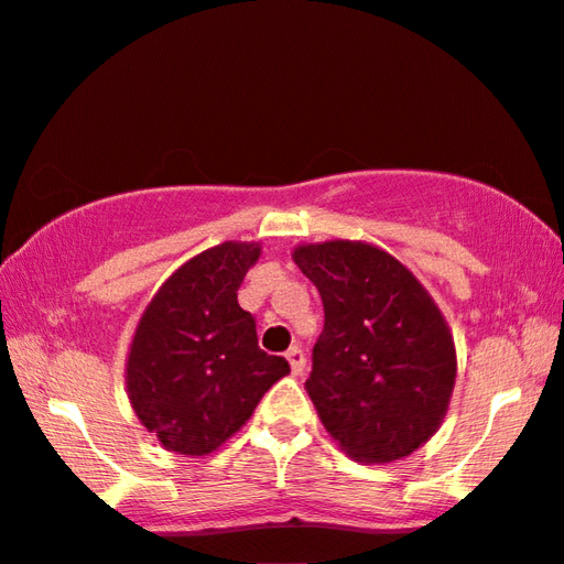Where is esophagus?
<instances>
[{
    "instance_id": "esophagus-1",
    "label": "esophagus",
    "mask_w": 564,
    "mask_h": 564,
    "mask_svg": "<svg viewBox=\"0 0 564 564\" xmlns=\"http://www.w3.org/2000/svg\"><path fill=\"white\" fill-rule=\"evenodd\" d=\"M288 362H290V367H292V375H302L304 372V365H307V357H304V352L300 347H290L288 349Z\"/></svg>"
}]
</instances>
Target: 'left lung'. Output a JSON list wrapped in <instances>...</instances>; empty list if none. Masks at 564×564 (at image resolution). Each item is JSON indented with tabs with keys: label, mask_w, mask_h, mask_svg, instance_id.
I'll return each mask as SVG.
<instances>
[{
	"label": "left lung",
	"mask_w": 564,
	"mask_h": 564,
	"mask_svg": "<svg viewBox=\"0 0 564 564\" xmlns=\"http://www.w3.org/2000/svg\"><path fill=\"white\" fill-rule=\"evenodd\" d=\"M292 260L325 304L304 387L327 435L357 463L412 455L440 430L457 377L455 339L432 294L367 242L297 245Z\"/></svg>",
	"instance_id": "left-lung-1"
}]
</instances>
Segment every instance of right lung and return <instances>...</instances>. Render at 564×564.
Masks as SVG:
<instances>
[{"label":"right lung","mask_w":564,"mask_h":564,"mask_svg":"<svg viewBox=\"0 0 564 564\" xmlns=\"http://www.w3.org/2000/svg\"><path fill=\"white\" fill-rule=\"evenodd\" d=\"M257 242H221L174 270L137 322L127 352L129 404L177 455L205 457L242 430L264 392L290 372L257 345L237 290Z\"/></svg>","instance_id":"right-lung-1"}]
</instances>
